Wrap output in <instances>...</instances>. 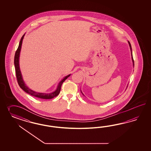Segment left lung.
<instances>
[{"label": "left lung", "instance_id": "left-lung-1", "mask_svg": "<svg viewBox=\"0 0 151 151\" xmlns=\"http://www.w3.org/2000/svg\"><path fill=\"white\" fill-rule=\"evenodd\" d=\"M128 44H129V47H130V50H131V57H132V60L133 66V67H134V61H133V59L132 52V47H131V44H130L129 41H128ZM81 92L82 93V95H83V96H85V95L83 94V93H82L81 91Z\"/></svg>", "mask_w": 151, "mask_h": 151}]
</instances>
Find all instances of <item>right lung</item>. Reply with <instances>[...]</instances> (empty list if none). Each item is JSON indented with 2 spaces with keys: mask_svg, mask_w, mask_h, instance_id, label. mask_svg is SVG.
<instances>
[{
  "mask_svg": "<svg viewBox=\"0 0 151 151\" xmlns=\"http://www.w3.org/2000/svg\"><path fill=\"white\" fill-rule=\"evenodd\" d=\"M25 36V34L22 37L21 40L19 42L18 47L17 50L15 52V57H14V66L15 68V73H16V76L18 80L19 85L20 87L25 92H26L27 93L31 95L32 96L36 97L37 98H40L42 99H51L56 96H58L59 94L60 90H61V87L63 84V83L65 81L66 79H67L71 75V74H69L68 75L64 77L63 80H61L60 81L56 90L50 93H41V92H37L34 91L32 90H31L30 88L27 87L25 83L24 82L23 80V76L22 75V73L20 69V66H19V57H20V53L21 51V48H22V42H23V39L24 37Z\"/></svg>",
  "mask_w": 151,
  "mask_h": 151,
  "instance_id": "add662e5",
  "label": "right lung"
}]
</instances>
